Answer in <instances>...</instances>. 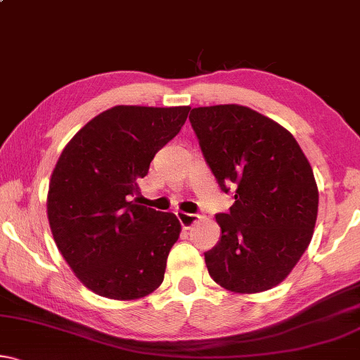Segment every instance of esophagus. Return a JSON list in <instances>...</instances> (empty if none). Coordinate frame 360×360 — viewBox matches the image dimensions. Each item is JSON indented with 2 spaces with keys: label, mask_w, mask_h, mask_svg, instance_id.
<instances>
[{
  "label": "esophagus",
  "mask_w": 360,
  "mask_h": 360,
  "mask_svg": "<svg viewBox=\"0 0 360 360\" xmlns=\"http://www.w3.org/2000/svg\"><path fill=\"white\" fill-rule=\"evenodd\" d=\"M177 219H179L181 225H183V229L189 230L193 225L198 222L199 220V215L198 214H188V212H176Z\"/></svg>",
  "instance_id": "esophagus-1"
}]
</instances>
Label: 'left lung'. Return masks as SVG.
Returning <instances> with one entry per match:
<instances>
[{
    "mask_svg": "<svg viewBox=\"0 0 360 360\" xmlns=\"http://www.w3.org/2000/svg\"><path fill=\"white\" fill-rule=\"evenodd\" d=\"M189 120L220 189L236 199L215 215L222 237L204 253L209 275L233 293L270 290L313 237L319 194L308 158L286 128L242 105L193 108Z\"/></svg>",
    "mask_w": 360,
    "mask_h": 360,
    "instance_id": "1",
    "label": "left lung"
}]
</instances>
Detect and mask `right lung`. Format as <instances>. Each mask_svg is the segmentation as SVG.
Wrapping results in <instances>:
<instances>
[{"label": "right lung", "mask_w": 360, "mask_h": 360, "mask_svg": "<svg viewBox=\"0 0 360 360\" xmlns=\"http://www.w3.org/2000/svg\"><path fill=\"white\" fill-rule=\"evenodd\" d=\"M189 110L117 105L90 120L62 151L51 176L47 219L64 260L94 293L130 301L162 283L181 224L135 195Z\"/></svg>", "instance_id": "right-lung-1"}]
</instances>
